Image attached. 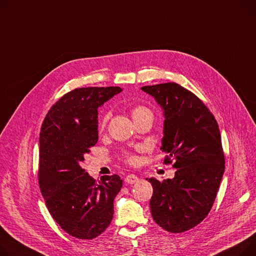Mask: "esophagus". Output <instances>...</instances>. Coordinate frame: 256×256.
Returning <instances> with one entry per match:
<instances>
[{"label": "esophagus", "mask_w": 256, "mask_h": 256, "mask_svg": "<svg viewBox=\"0 0 256 256\" xmlns=\"http://www.w3.org/2000/svg\"><path fill=\"white\" fill-rule=\"evenodd\" d=\"M124 180H126V183H128V184H134V183H136V182H138V181H139V177H138L137 175L130 174V175L126 176Z\"/></svg>", "instance_id": "34e87169"}]
</instances>
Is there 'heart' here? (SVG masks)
Listing matches in <instances>:
<instances>
[{
  "instance_id": "heart-1",
  "label": "heart",
  "mask_w": 256,
  "mask_h": 256,
  "mask_svg": "<svg viewBox=\"0 0 256 256\" xmlns=\"http://www.w3.org/2000/svg\"><path fill=\"white\" fill-rule=\"evenodd\" d=\"M147 114H152V113H151V111L148 108H146L144 106H136L130 111V116L132 118V120H136V119H138V118H140V117H142L144 115H147ZM107 120H108V116L107 115L102 118V120L100 122V128H103L106 126ZM128 160H132L134 158L132 156H128Z\"/></svg>"
}]
</instances>
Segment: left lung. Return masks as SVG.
<instances>
[{"label":"left lung","instance_id":"obj_1","mask_svg":"<svg viewBox=\"0 0 256 256\" xmlns=\"http://www.w3.org/2000/svg\"><path fill=\"white\" fill-rule=\"evenodd\" d=\"M141 90L162 110L160 150L166 164L174 162L173 179L147 178L152 187L151 215L170 232L188 230L206 218L224 173V156L216 119L192 92L177 83Z\"/></svg>","mask_w":256,"mask_h":256}]
</instances>
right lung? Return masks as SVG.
<instances>
[{"mask_svg":"<svg viewBox=\"0 0 256 256\" xmlns=\"http://www.w3.org/2000/svg\"><path fill=\"white\" fill-rule=\"evenodd\" d=\"M122 92L118 86L76 88L50 108L41 128L40 190L56 224L78 239L106 230L122 187L118 175L102 176L96 183L81 166L98 140V109Z\"/></svg>","mask_w":256,"mask_h":256,"instance_id":"obj_1","label":"right lung"}]
</instances>
